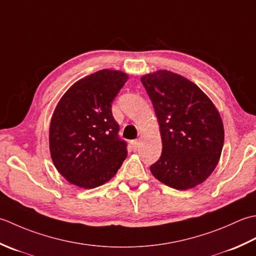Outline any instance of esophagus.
<instances>
[{
	"label": "esophagus",
	"instance_id": "obj_1",
	"mask_svg": "<svg viewBox=\"0 0 256 256\" xmlns=\"http://www.w3.org/2000/svg\"><path fill=\"white\" fill-rule=\"evenodd\" d=\"M138 144H139V140L138 139H134V140H132V146L134 149H137L138 148Z\"/></svg>",
	"mask_w": 256,
	"mask_h": 256
}]
</instances>
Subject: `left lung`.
<instances>
[{"label":"left lung","instance_id":"1","mask_svg":"<svg viewBox=\"0 0 256 256\" xmlns=\"http://www.w3.org/2000/svg\"><path fill=\"white\" fill-rule=\"evenodd\" d=\"M160 124L162 154L150 171L176 190L202 184L220 159L224 129L216 108L194 82L169 70L142 77Z\"/></svg>","mask_w":256,"mask_h":256}]
</instances>
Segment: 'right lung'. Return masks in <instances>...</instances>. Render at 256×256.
Instances as JSON below:
<instances>
[{
	"instance_id": "right-lung-1",
	"label": "right lung",
	"mask_w": 256,
	"mask_h": 256,
	"mask_svg": "<svg viewBox=\"0 0 256 256\" xmlns=\"http://www.w3.org/2000/svg\"><path fill=\"white\" fill-rule=\"evenodd\" d=\"M122 72L102 70L75 82L57 105L50 127V157L70 184L92 189L116 174L127 157L112 102L127 82Z\"/></svg>"
}]
</instances>
